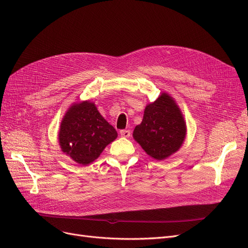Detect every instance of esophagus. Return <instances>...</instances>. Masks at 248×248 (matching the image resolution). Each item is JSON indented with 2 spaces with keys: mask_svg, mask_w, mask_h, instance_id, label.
<instances>
[{
  "mask_svg": "<svg viewBox=\"0 0 248 248\" xmlns=\"http://www.w3.org/2000/svg\"><path fill=\"white\" fill-rule=\"evenodd\" d=\"M120 134L123 138H129V137H131V132H129L128 129H122Z\"/></svg>",
  "mask_w": 248,
  "mask_h": 248,
  "instance_id": "esophagus-1",
  "label": "esophagus"
}]
</instances>
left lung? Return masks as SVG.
Segmentation results:
<instances>
[{
  "mask_svg": "<svg viewBox=\"0 0 248 248\" xmlns=\"http://www.w3.org/2000/svg\"><path fill=\"white\" fill-rule=\"evenodd\" d=\"M186 132V123L178 104L163 93L146 107L141 124L135 127L133 137L150 157L161 161L181 148Z\"/></svg>",
  "mask_w": 248,
  "mask_h": 248,
  "instance_id": "8db88e82",
  "label": "left lung"
}]
</instances>
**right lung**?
Here are the masks:
<instances>
[{
  "instance_id": "1",
  "label": "right lung",
  "mask_w": 248,
  "mask_h": 248,
  "mask_svg": "<svg viewBox=\"0 0 248 248\" xmlns=\"http://www.w3.org/2000/svg\"><path fill=\"white\" fill-rule=\"evenodd\" d=\"M116 138L115 128L89 100L72 104L63 117L58 134L61 151L83 166L96 160Z\"/></svg>"
}]
</instances>
